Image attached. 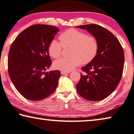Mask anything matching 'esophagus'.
Segmentation results:
<instances>
[{"label": "esophagus", "instance_id": "1", "mask_svg": "<svg viewBox=\"0 0 134 134\" xmlns=\"http://www.w3.org/2000/svg\"><path fill=\"white\" fill-rule=\"evenodd\" d=\"M70 71H61V73L62 75H65V74H67V73H69Z\"/></svg>", "mask_w": 134, "mask_h": 134}]
</instances>
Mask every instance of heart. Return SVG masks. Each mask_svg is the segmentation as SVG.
<instances>
[{
  "label": "heart",
  "instance_id": "heart-1",
  "mask_svg": "<svg viewBox=\"0 0 134 134\" xmlns=\"http://www.w3.org/2000/svg\"><path fill=\"white\" fill-rule=\"evenodd\" d=\"M60 42L53 40L48 47L49 55L53 58H58L63 52V47H71L70 58H61L53 63L57 69L69 71L82 64H88L96 57L99 49L98 39L84 32L71 28L62 32L59 36Z\"/></svg>",
  "mask_w": 134,
  "mask_h": 134
}]
</instances>
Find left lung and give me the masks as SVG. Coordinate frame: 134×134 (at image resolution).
<instances>
[{"label":"left lung","mask_w":134,"mask_h":134,"mask_svg":"<svg viewBox=\"0 0 134 134\" xmlns=\"http://www.w3.org/2000/svg\"><path fill=\"white\" fill-rule=\"evenodd\" d=\"M87 29L99 42L98 53L81 70V79L76 85L83 98L99 101L107 98L115 90L122 77L125 63L123 47L119 40L108 30L96 24L77 26Z\"/></svg>","instance_id":"left-lung-1"}]
</instances>
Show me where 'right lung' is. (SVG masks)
<instances>
[{"instance_id": "obj_1", "label": "right lung", "mask_w": 134, "mask_h": 134, "mask_svg": "<svg viewBox=\"0 0 134 134\" xmlns=\"http://www.w3.org/2000/svg\"><path fill=\"white\" fill-rule=\"evenodd\" d=\"M58 31L54 26L32 25L19 34L10 47L8 59L9 77L26 99L41 100L57 88L60 71H45L52 64L48 47Z\"/></svg>"}]
</instances>
